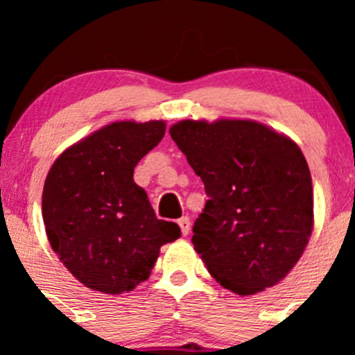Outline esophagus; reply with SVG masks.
I'll return each instance as SVG.
<instances>
[{"label": "esophagus", "instance_id": "1", "mask_svg": "<svg viewBox=\"0 0 355 355\" xmlns=\"http://www.w3.org/2000/svg\"><path fill=\"white\" fill-rule=\"evenodd\" d=\"M178 227H180L182 235H189V232H191V220H189L187 216L180 218V220H178Z\"/></svg>", "mask_w": 355, "mask_h": 355}]
</instances>
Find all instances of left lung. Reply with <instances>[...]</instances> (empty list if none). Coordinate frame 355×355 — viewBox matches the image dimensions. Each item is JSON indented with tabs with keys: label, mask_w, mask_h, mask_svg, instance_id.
<instances>
[{
	"label": "left lung",
	"mask_w": 355,
	"mask_h": 355,
	"mask_svg": "<svg viewBox=\"0 0 355 355\" xmlns=\"http://www.w3.org/2000/svg\"><path fill=\"white\" fill-rule=\"evenodd\" d=\"M170 135L206 189L192 244L239 295L284 280L313 232V182L292 139L252 120H182Z\"/></svg>",
	"instance_id": "8db88e82"
}]
</instances>
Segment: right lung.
Listing matches in <instances>:
<instances>
[{"label": "right lung", "mask_w": 355, "mask_h": 355, "mask_svg": "<svg viewBox=\"0 0 355 355\" xmlns=\"http://www.w3.org/2000/svg\"><path fill=\"white\" fill-rule=\"evenodd\" d=\"M163 120L114 121L70 146L42 191V220L53 250L85 287L118 295L146 282L161 245L180 237L157 220L134 168L163 139Z\"/></svg>", "instance_id": "1"}]
</instances>
